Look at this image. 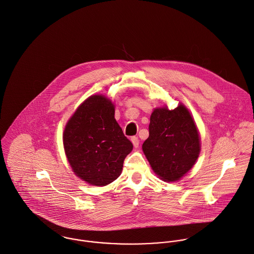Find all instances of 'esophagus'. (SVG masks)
Wrapping results in <instances>:
<instances>
[{
	"instance_id": "34e87169",
	"label": "esophagus",
	"mask_w": 254,
	"mask_h": 254,
	"mask_svg": "<svg viewBox=\"0 0 254 254\" xmlns=\"http://www.w3.org/2000/svg\"><path fill=\"white\" fill-rule=\"evenodd\" d=\"M131 142H132V144H133L134 147H138V145H139V139H138L137 136H132V137H131Z\"/></svg>"
}]
</instances>
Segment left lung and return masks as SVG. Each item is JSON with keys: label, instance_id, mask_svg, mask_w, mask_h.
I'll return each mask as SVG.
<instances>
[{"label": "left lung", "instance_id": "8db88e82", "mask_svg": "<svg viewBox=\"0 0 254 254\" xmlns=\"http://www.w3.org/2000/svg\"><path fill=\"white\" fill-rule=\"evenodd\" d=\"M142 149L153 171L165 182L180 180L194 165L200 151L199 135L188 109H155L149 137Z\"/></svg>", "mask_w": 254, "mask_h": 254}]
</instances>
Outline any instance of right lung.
Here are the masks:
<instances>
[{"label":"right lung","instance_id":"right-lung-1","mask_svg":"<svg viewBox=\"0 0 254 254\" xmlns=\"http://www.w3.org/2000/svg\"><path fill=\"white\" fill-rule=\"evenodd\" d=\"M63 138L75 175L97 187L118 179L133 147L115 120L114 105L102 95L90 96L78 107Z\"/></svg>","mask_w":254,"mask_h":254}]
</instances>
